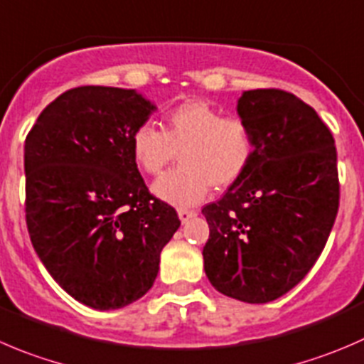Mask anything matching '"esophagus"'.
Returning a JSON list of instances; mask_svg holds the SVG:
<instances>
[{
	"mask_svg": "<svg viewBox=\"0 0 364 364\" xmlns=\"http://www.w3.org/2000/svg\"><path fill=\"white\" fill-rule=\"evenodd\" d=\"M194 215H196L194 210H189V208H178V218H181L182 223H187L191 218H194Z\"/></svg>",
	"mask_w": 364,
	"mask_h": 364,
	"instance_id": "esophagus-1",
	"label": "esophagus"
}]
</instances>
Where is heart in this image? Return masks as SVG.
I'll use <instances>...</instances> for the list:
<instances>
[{
  "mask_svg": "<svg viewBox=\"0 0 364 364\" xmlns=\"http://www.w3.org/2000/svg\"><path fill=\"white\" fill-rule=\"evenodd\" d=\"M131 152L145 173H163L181 152V166L156 182L161 200L191 207L214 186L225 189L242 177L257 152V138L247 120L225 117L205 100H187L164 117V131L150 124L136 127Z\"/></svg>",
  "mask_w": 364,
  "mask_h": 364,
  "instance_id": "heart-1",
  "label": "heart"
}]
</instances>
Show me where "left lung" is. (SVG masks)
Wrapping results in <instances>:
<instances>
[{
    "label": "left lung",
    "mask_w": 364,
    "mask_h": 364,
    "mask_svg": "<svg viewBox=\"0 0 364 364\" xmlns=\"http://www.w3.org/2000/svg\"><path fill=\"white\" fill-rule=\"evenodd\" d=\"M257 152L221 200L201 208L205 274L218 292L262 304L292 290L322 253L340 205L336 146L316 111L278 88L244 92Z\"/></svg>",
    "instance_id": "1"
}]
</instances>
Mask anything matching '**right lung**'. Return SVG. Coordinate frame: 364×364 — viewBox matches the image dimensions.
Segmentation results:
<instances>
[{"mask_svg": "<svg viewBox=\"0 0 364 364\" xmlns=\"http://www.w3.org/2000/svg\"><path fill=\"white\" fill-rule=\"evenodd\" d=\"M154 109L134 90L79 86L56 97L26 136L31 244L61 289L93 309L145 296L181 226L131 152L132 132Z\"/></svg>", "mask_w": 364, "mask_h": 364, "instance_id": "1", "label": "right lung"}]
</instances>
